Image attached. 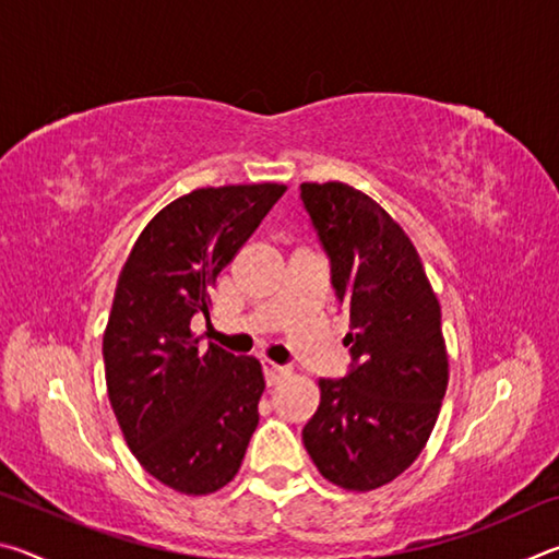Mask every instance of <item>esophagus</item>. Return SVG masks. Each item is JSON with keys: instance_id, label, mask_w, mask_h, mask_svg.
I'll return each instance as SVG.
<instances>
[{"instance_id": "obj_1", "label": "esophagus", "mask_w": 559, "mask_h": 559, "mask_svg": "<svg viewBox=\"0 0 559 559\" xmlns=\"http://www.w3.org/2000/svg\"><path fill=\"white\" fill-rule=\"evenodd\" d=\"M263 374H266V382H269V386H273V384H278L283 377H288L290 374V370L286 365H276V362H263Z\"/></svg>"}]
</instances>
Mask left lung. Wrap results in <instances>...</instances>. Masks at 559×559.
I'll list each match as a JSON object with an SVG mask.
<instances>
[{"instance_id":"left-lung-1","label":"left lung","mask_w":559,"mask_h":559,"mask_svg":"<svg viewBox=\"0 0 559 559\" xmlns=\"http://www.w3.org/2000/svg\"><path fill=\"white\" fill-rule=\"evenodd\" d=\"M330 261V286L349 313L345 377L320 380L302 443L347 490L390 484L419 456L449 384L441 308L409 236L370 197L343 182L300 185Z\"/></svg>"}]
</instances>
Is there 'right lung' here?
<instances>
[{"label": "right lung", "instance_id": "right-lung-1", "mask_svg": "<svg viewBox=\"0 0 559 559\" xmlns=\"http://www.w3.org/2000/svg\"><path fill=\"white\" fill-rule=\"evenodd\" d=\"M283 185L194 189L167 204L132 246L103 335L108 396L150 476L187 496L214 493L239 471L259 424L263 372L192 335L210 318L214 281Z\"/></svg>", "mask_w": 559, "mask_h": 559}]
</instances>
